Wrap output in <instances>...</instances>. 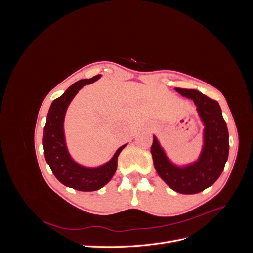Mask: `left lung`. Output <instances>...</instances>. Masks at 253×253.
Masks as SVG:
<instances>
[{"label": "left lung", "mask_w": 253, "mask_h": 253, "mask_svg": "<svg viewBox=\"0 0 253 253\" xmlns=\"http://www.w3.org/2000/svg\"><path fill=\"white\" fill-rule=\"evenodd\" d=\"M175 90L193 100L205 125L201 156L193 164L176 166L167 157L155 136L151 153L156 172L168 186L181 194H195L212 186L224 170L229 154L228 128L217 101L196 89L176 87Z\"/></svg>", "instance_id": "left-lung-1"}]
</instances>
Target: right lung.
Instances as JSON below:
<instances>
[{"label":"right lung","instance_id":"add662e5","mask_svg":"<svg viewBox=\"0 0 253 253\" xmlns=\"http://www.w3.org/2000/svg\"><path fill=\"white\" fill-rule=\"evenodd\" d=\"M100 77V75H97L90 79L75 82L62 96L53 100L43 132L44 155L53 175L64 186L84 192L101 189L112 179L117 169L118 156L126 145H122L111 160L97 168H86L77 164L67 151L63 124L68 105L84 85L95 82Z\"/></svg>","mask_w":253,"mask_h":253}]
</instances>
